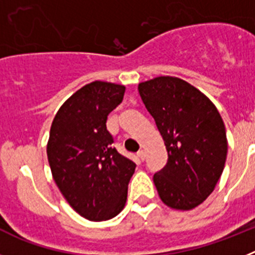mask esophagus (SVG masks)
<instances>
[{
  "instance_id": "1",
  "label": "esophagus",
  "mask_w": 255,
  "mask_h": 255,
  "mask_svg": "<svg viewBox=\"0 0 255 255\" xmlns=\"http://www.w3.org/2000/svg\"><path fill=\"white\" fill-rule=\"evenodd\" d=\"M136 155H138V158L140 159V161H144V158H145V152H144V150H140Z\"/></svg>"
}]
</instances>
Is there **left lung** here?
<instances>
[{"label": "left lung", "instance_id": "obj_1", "mask_svg": "<svg viewBox=\"0 0 255 255\" xmlns=\"http://www.w3.org/2000/svg\"><path fill=\"white\" fill-rule=\"evenodd\" d=\"M138 91L167 150V163L153 176L159 198L190 211L211 195L224 171V120L208 97L182 79L157 76L139 83Z\"/></svg>", "mask_w": 255, "mask_h": 255}]
</instances>
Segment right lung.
Returning <instances> with one entry per match:
<instances>
[{"mask_svg": "<svg viewBox=\"0 0 255 255\" xmlns=\"http://www.w3.org/2000/svg\"><path fill=\"white\" fill-rule=\"evenodd\" d=\"M125 87L92 82L76 91L52 121L47 157L52 176L71 208L89 221L114 218L124 209L135 163L112 148L107 116Z\"/></svg>", "mask_w": 255, "mask_h": 255, "instance_id": "obj_1", "label": "right lung"}]
</instances>
